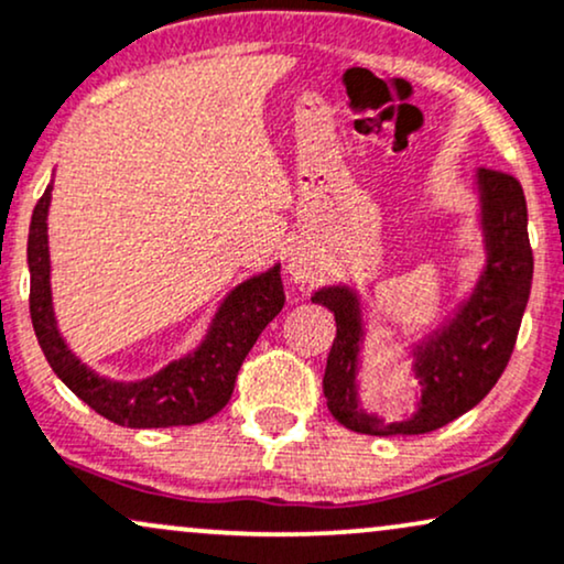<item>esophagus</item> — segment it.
I'll return each instance as SVG.
<instances>
[{
    "mask_svg": "<svg viewBox=\"0 0 564 564\" xmlns=\"http://www.w3.org/2000/svg\"><path fill=\"white\" fill-rule=\"evenodd\" d=\"M286 270L296 283H307L317 275V262L312 260V254L307 252V249H294L289 257Z\"/></svg>",
    "mask_w": 564,
    "mask_h": 564,
    "instance_id": "obj_1",
    "label": "esophagus"
}]
</instances>
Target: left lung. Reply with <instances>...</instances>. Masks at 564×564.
<instances>
[{
  "label": "left lung",
  "mask_w": 564,
  "mask_h": 564,
  "mask_svg": "<svg viewBox=\"0 0 564 564\" xmlns=\"http://www.w3.org/2000/svg\"><path fill=\"white\" fill-rule=\"evenodd\" d=\"M476 188L486 268L454 317L412 347V372L420 383V402L412 417L383 423L359 406L357 372L365 323L357 291L325 286L312 296V302L328 307L336 317V338L325 365L323 393L330 415L344 429L368 436L431 433L473 410L510 362L533 281L525 194L514 175L488 167L476 173Z\"/></svg>",
  "instance_id": "obj_1"
}]
</instances>
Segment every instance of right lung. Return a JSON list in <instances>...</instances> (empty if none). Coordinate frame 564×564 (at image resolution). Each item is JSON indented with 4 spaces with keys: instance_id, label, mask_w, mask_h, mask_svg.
Here are the masks:
<instances>
[{
    "instance_id": "right-lung-1",
    "label": "right lung",
    "mask_w": 564,
    "mask_h": 564,
    "mask_svg": "<svg viewBox=\"0 0 564 564\" xmlns=\"http://www.w3.org/2000/svg\"><path fill=\"white\" fill-rule=\"evenodd\" d=\"M52 183L33 207L29 230V270H31V321L36 330L39 347L57 378L78 399L128 429H173V425H196L217 415L234 393L236 376L243 357L254 347L278 312L283 310L281 264L239 283L217 307L207 336L186 357L173 359L160 372L144 381H110L86 368L67 349L59 336L52 307L50 283V236H46V215H50Z\"/></svg>"
}]
</instances>
